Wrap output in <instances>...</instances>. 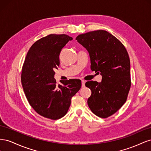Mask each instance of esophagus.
<instances>
[{
	"label": "esophagus",
	"mask_w": 151,
	"mask_h": 151,
	"mask_svg": "<svg viewBox=\"0 0 151 151\" xmlns=\"http://www.w3.org/2000/svg\"><path fill=\"white\" fill-rule=\"evenodd\" d=\"M81 83H82V88H84L86 82H85L84 81H81Z\"/></svg>",
	"instance_id": "1"
}]
</instances>
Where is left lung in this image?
I'll return each mask as SVG.
<instances>
[{
	"label": "left lung",
	"instance_id": "1",
	"mask_svg": "<svg viewBox=\"0 0 151 151\" xmlns=\"http://www.w3.org/2000/svg\"><path fill=\"white\" fill-rule=\"evenodd\" d=\"M76 40L88 50L91 70L102 76L101 83H86L91 90L88 106L96 116L107 118L127 100L131 86L129 54L119 40L104 30L79 35Z\"/></svg>",
	"mask_w": 151,
	"mask_h": 151
}]
</instances>
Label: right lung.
I'll return each instance as SVG.
<instances>
[{
    "instance_id": "add662e5",
    "label": "right lung",
    "mask_w": 151,
    "mask_h": 151,
    "mask_svg": "<svg viewBox=\"0 0 151 151\" xmlns=\"http://www.w3.org/2000/svg\"><path fill=\"white\" fill-rule=\"evenodd\" d=\"M72 39L64 34H51L40 39L29 48L22 66L21 83L29 104L39 115L52 120L65 115L72 97L81 88L79 79L57 84L54 78L62 49Z\"/></svg>"
}]
</instances>
